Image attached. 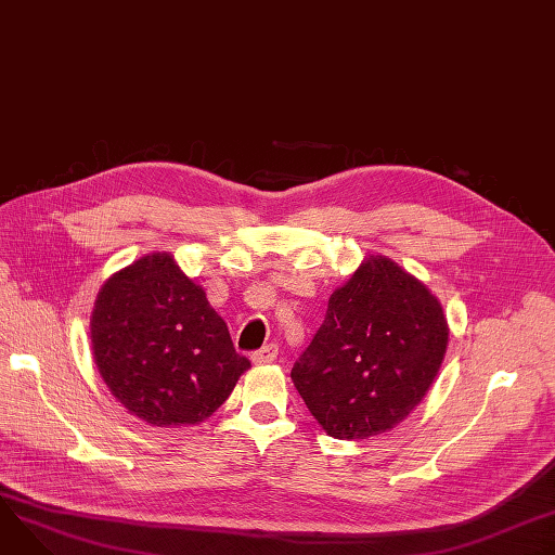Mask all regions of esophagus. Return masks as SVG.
<instances>
[{
	"mask_svg": "<svg viewBox=\"0 0 555 555\" xmlns=\"http://www.w3.org/2000/svg\"><path fill=\"white\" fill-rule=\"evenodd\" d=\"M279 356V347L276 345H266L261 347L259 351L253 353V362L255 364H268V362H274Z\"/></svg>",
	"mask_w": 555,
	"mask_h": 555,
	"instance_id": "1",
	"label": "esophagus"
}]
</instances>
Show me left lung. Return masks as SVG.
<instances>
[{
  "label": "left lung",
  "instance_id": "1",
  "mask_svg": "<svg viewBox=\"0 0 555 555\" xmlns=\"http://www.w3.org/2000/svg\"><path fill=\"white\" fill-rule=\"evenodd\" d=\"M448 347V321L428 287L386 257H369L338 287L292 379L336 439H366L424 400Z\"/></svg>",
  "mask_w": 555,
  "mask_h": 555
}]
</instances>
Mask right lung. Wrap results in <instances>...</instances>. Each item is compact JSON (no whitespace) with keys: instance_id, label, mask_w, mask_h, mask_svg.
<instances>
[{"instance_id":"add662e5","label":"right lung","mask_w":555,"mask_h":555,"mask_svg":"<svg viewBox=\"0 0 555 555\" xmlns=\"http://www.w3.org/2000/svg\"><path fill=\"white\" fill-rule=\"evenodd\" d=\"M90 338L114 398L160 428L204 422L250 369L206 292L167 253L146 255L105 281Z\"/></svg>"}]
</instances>
